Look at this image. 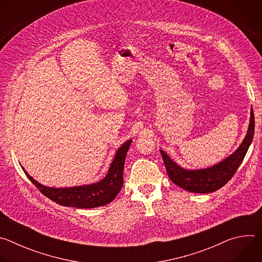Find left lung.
<instances>
[{"mask_svg": "<svg viewBox=\"0 0 262 262\" xmlns=\"http://www.w3.org/2000/svg\"><path fill=\"white\" fill-rule=\"evenodd\" d=\"M254 130V113L251 108L248 132L239 147L225 160L208 168L185 169L174 162L164 150H161L169 178L181 189L191 193L207 194L217 191L232 178L238 169L253 141Z\"/></svg>", "mask_w": 262, "mask_h": 262, "instance_id": "obj_1", "label": "left lung"}]
</instances>
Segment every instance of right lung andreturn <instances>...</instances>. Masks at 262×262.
I'll return each instance as SVG.
<instances>
[{
	"label": "right lung",
	"mask_w": 262,
	"mask_h": 262,
	"mask_svg": "<svg viewBox=\"0 0 262 262\" xmlns=\"http://www.w3.org/2000/svg\"><path fill=\"white\" fill-rule=\"evenodd\" d=\"M133 140L124 142L112 161L106 175L99 181L70 188H52L35 180L23 167L27 177L45 196L52 201L67 207L94 208L113 201L123 185V169L126 154Z\"/></svg>",
	"instance_id": "right-lung-1"
}]
</instances>
